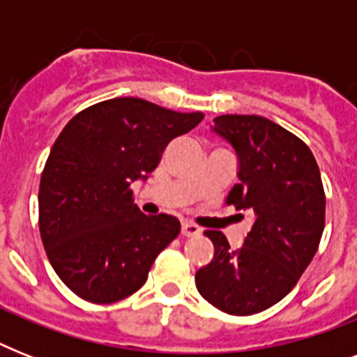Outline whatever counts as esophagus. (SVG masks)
Segmentation results:
<instances>
[{
    "instance_id": "obj_1",
    "label": "esophagus",
    "mask_w": 357,
    "mask_h": 357,
    "mask_svg": "<svg viewBox=\"0 0 357 357\" xmlns=\"http://www.w3.org/2000/svg\"><path fill=\"white\" fill-rule=\"evenodd\" d=\"M200 231L202 229L196 224L187 222V220L181 224V235H185V237H195V235H200Z\"/></svg>"
}]
</instances>
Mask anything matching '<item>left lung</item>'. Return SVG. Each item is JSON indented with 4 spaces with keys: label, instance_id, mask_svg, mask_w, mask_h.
Wrapping results in <instances>:
<instances>
[{
    "label": "left lung",
    "instance_id": "1",
    "mask_svg": "<svg viewBox=\"0 0 357 357\" xmlns=\"http://www.w3.org/2000/svg\"><path fill=\"white\" fill-rule=\"evenodd\" d=\"M213 131L234 146L238 183L226 204L250 211L254 226L241 248L207 229L215 255L196 272L204 298L229 315H254L278 304L317 254L326 196L305 142L257 114H222Z\"/></svg>",
    "mask_w": 357,
    "mask_h": 357
}]
</instances>
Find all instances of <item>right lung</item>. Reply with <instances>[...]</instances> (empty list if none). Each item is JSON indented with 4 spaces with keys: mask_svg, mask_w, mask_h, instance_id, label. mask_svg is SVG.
<instances>
[{
    "mask_svg": "<svg viewBox=\"0 0 357 357\" xmlns=\"http://www.w3.org/2000/svg\"><path fill=\"white\" fill-rule=\"evenodd\" d=\"M202 119L114 98L64 126L42 170L38 226L47 259L70 291L92 304H113L144 285L181 224L165 213H140L131 183L148 178L168 142Z\"/></svg>",
    "mask_w": 357,
    "mask_h": 357,
    "instance_id": "obj_1",
    "label": "right lung"
}]
</instances>
